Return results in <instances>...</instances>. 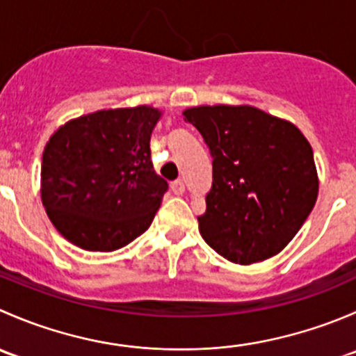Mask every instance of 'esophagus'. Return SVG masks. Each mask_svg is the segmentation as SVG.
I'll list each match as a JSON object with an SVG mask.
<instances>
[{
  "instance_id": "1",
  "label": "esophagus",
  "mask_w": 356,
  "mask_h": 356,
  "mask_svg": "<svg viewBox=\"0 0 356 356\" xmlns=\"http://www.w3.org/2000/svg\"><path fill=\"white\" fill-rule=\"evenodd\" d=\"M184 189H186V186H184V181H182V179H177V181L172 182V191H174L175 195H182V193H184Z\"/></svg>"
}]
</instances>
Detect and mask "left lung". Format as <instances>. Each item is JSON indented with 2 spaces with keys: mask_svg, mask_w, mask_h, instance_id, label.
<instances>
[{
  "mask_svg": "<svg viewBox=\"0 0 356 356\" xmlns=\"http://www.w3.org/2000/svg\"><path fill=\"white\" fill-rule=\"evenodd\" d=\"M213 156V181L200 232L234 264L277 254L317 201L314 152L300 129L254 106L184 111Z\"/></svg>",
  "mask_w": 356,
  "mask_h": 356,
  "instance_id": "8db88e82",
  "label": "left lung"
}]
</instances>
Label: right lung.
Here are the masks:
<instances>
[{
    "instance_id": "obj_1",
    "label": "right lung",
    "mask_w": 356,
    "mask_h": 356,
    "mask_svg": "<svg viewBox=\"0 0 356 356\" xmlns=\"http://www.w3.org/2000/svg\"><path fill=\"white\" fill-rule=\"evenodd\" d=\"M158 118L152 106L99 110L49 138L41 198L63 238L89 251H113L149 227L168 189L149 149Z\"/></svg>"
}]
</instances>
